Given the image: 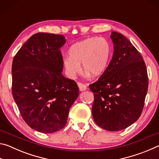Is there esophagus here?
Wrapping results in <instances>:
<instances>
[{
    "label": "esophagus",
    "instance_id": "34e87169",
    "mask_svg": "<svg viewBox=\"0 0 159 159\" xmlns=\"http://www.w3.org/2000/svg\"><path fill=\"white\" fill-rule=\"evenodd\" d=\"M78 85H79V90L80 91H85L87 90V86H86L85 84H83V83H78Z\"/></svg>",
    "mask_w": 159,
    "mask_h": 159
}]
</instances>
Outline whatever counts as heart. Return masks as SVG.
Segmentation results:
<instances>
[{
	"label": "heart",
	"mask_w": 159,
	"mask_h": 159,
	"mask_svg": "<svg viewBox=\"0 0 159 159\" xmlns=\"http://www.w3.org/2000/svg\"><path fill=\"white\" fill-rule=\"evenodd\" d=\"M69 57L63 59V64L69 77L74 78L80 71V64L88 74L98 77L108 67L111 55V47L106 39L90 37L71 45Z\"/></svg>",
	"instance_id": "heart-1"
}]
</instances>
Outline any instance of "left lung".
<instances>
[{
    "instance_id": "8db88e82",
    "label": "left lung",
    "mask_w": 159,
    "mask_h": 159,
    "mask_svg": "<svg viewBox=\"0 0 159 159\" xmlns=\"http://www.w3.org/2000/svg\"><path fill=\"white\" fill-rule=\"evenodd\" d=\"M114 54L105 72L90 85L94 94L92 114L95 123L118 131L138 120L148 90L146 65L140 53L123 34L112 31Z\"/></svg>"
}]
</instances>
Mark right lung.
Returning <instances> with one entry per match:
<instances>
[{
  "instance_id": "add662e5",
  "label": "right lung",
  "mask_w": 159,
  "mask_h": 159,
  "mask_svg": "<svg viewBox=\"0 0 159 159\" xmlns=\"http://www.w3.org/2000/svg\"><path fill=\"white\" fill-rule=\"evenodd\" d=\"M65 43L62 35L34 34L13 59V98L26 124L40 133L62 129L79 95L76 83L61 74Z\"/></svg>"
}]
</instances>
